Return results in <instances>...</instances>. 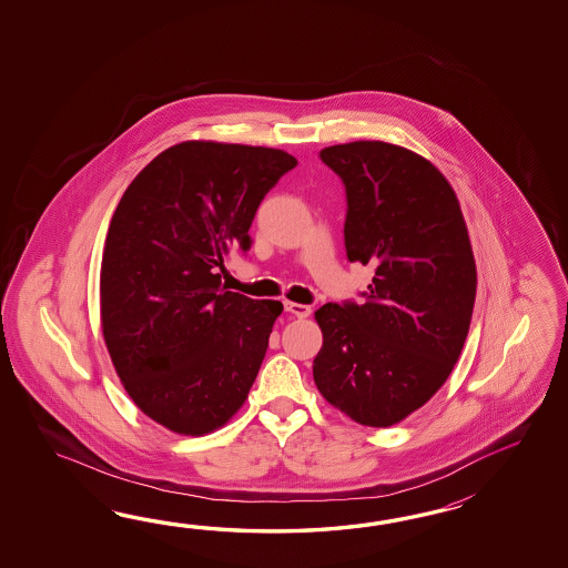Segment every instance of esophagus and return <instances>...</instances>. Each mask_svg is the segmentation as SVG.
<instances>
[{
	"instance_id": "esophagus-1",
	"label": "esophagus",
	"mask_w": 568,
	"mask_h": 568,
	"mask_svg": "<svg viewBox=\"0 0 568 568\" xmlns=\"http://www.w3.org/2000/svg\"><path fill=\"white\" fill-rule=\"evenodd\" d=\"M284 308H286V313L294 314L298 318H306L311 314V306L298 304V302L284 301Z\"/></svg>"
}]
</instances>
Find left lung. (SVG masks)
<instances>
[{"label": "left lung", "mask_w": 568, "mask_h": 568, "mask_svg": "<svg viewBox=\"0 0 568 568\" xmlns=\"http://www.w3.org/2000/svg\"><path fill=\"white\" fill-rule=\"evenodd\" d=\"M345 184V250L372 264L365 301L328 302L314 384L363 426L404 420L447 382L471 325L477 270L457 194L426 158L386 142L321 150Z\"/></svg>", "instance_id": "left-lung-1"}]
</instances>
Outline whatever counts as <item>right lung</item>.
<instances>
[{
    "instance_id": "1",
    "label": "right lung",
    "mask_w": 568,
    "mask_h": 568,
    "mask_svg": "<svg viewBox=\"0 0 568 568\" xmlns=\"http://www.w3.org/2000/svg\"><path fill=\"white\" fill-rule=\"evenodd\" d=\"M296 164L274 148L182 142L133 179L111 217L103 337L135 406L172 433H213L254 386L284 306L230 292L219 270L250 250L257 206Z\"/></svg>"
}]
</instances>
